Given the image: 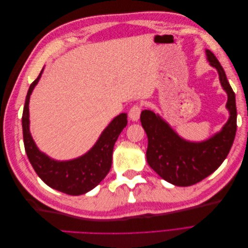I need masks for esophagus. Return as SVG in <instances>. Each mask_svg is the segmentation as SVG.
I'll return each mask as SVG.
<instances>
[{
  "label": "esophagus",
  "mask_w": 248,
  "mask_h": 248,
  "mask_svg": "<svg viewBox=\"0 0 248 248\" xmlns=\"http://www.w3.org/2000/svg\"><path fill=\"white\" fill-rule=\"evenodd\" d=\"M140 111H141V108L140 106H133L130 110H129V118L131 121L133 122H137L138 120L140 119Z\"/></svg>",
  "instance_id": "esophagus-1"
}]
</instances>
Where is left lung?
Here are the masks:
<instances>
[{
	"instance_id": "left-lung-1",
	"label": "left lung",
	"mask_w": 248,
	"mask_h": 248,
	"mask_svg": "<svg viewBox=\"0 0 248 248\" xmlns=\"http://www.w3.org/2000/svg\"><path fill=\"white\" fill-rule=\"evenodd\" d=\"M207 60L218 72L222 89L228 95L229 120L220 131L202 141L184 140L154 111L145 109L140 122L148 137L147 161L163 180L176 186L196 184L220 167L232 148L237 130L235 93L226 72L212 51L206 49Z\"/></svg>"
}]
</instances>
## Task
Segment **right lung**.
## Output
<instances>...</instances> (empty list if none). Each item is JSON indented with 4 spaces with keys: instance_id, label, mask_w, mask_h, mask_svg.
<instances>
[{
    "instance_id": "right-lung-1",
    "label": "right lung",
    "mask_w": 248,
    "mask_h": 248,
    "mask_svg": "<svg viewBox=\"0 0 248 248\" xmlns=\"http://www.w3.org/2000/svg\"><path fill=\"white\" fill-rule=\"evenodd\" d=\"M44 67L29 88L22 111V133L28 158L36 174L51 188L70 196H80L92 190L106 178L111 167L112 150L120 133L127 125V114L122 112L102 131L95 145L87 153L70 160H56L41 152L30 132L29 103Z\"/></svg>"
}]
</instances>
